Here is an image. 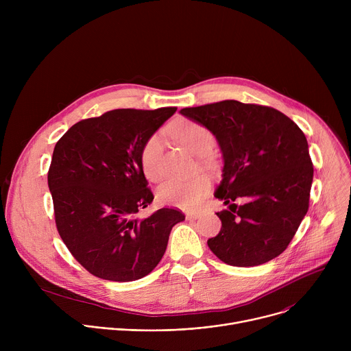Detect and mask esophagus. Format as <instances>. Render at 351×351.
<instances>
[{
  "label": "esophagus",
  "mask_w": 351,
  "mask_h": 351,
  "mask_svg": "<svg viewBox=\"0 0 351 351\" xmlns=\"http://www.w3.org/2000/svg\"><path fill=\"white\" fill-rule=\"evenodd\" d=\"M199 217V213H187L186 218L187 219H197Z\"/></svg>",
  "instance_id": "1"
}]
</instances>
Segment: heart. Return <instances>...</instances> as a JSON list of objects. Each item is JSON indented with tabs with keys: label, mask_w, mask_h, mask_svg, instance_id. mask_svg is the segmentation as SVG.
<instances>
[{
	"label": "heart",
	"mask_w": 351,
	"mask_h": 351,
	"mask_svg": "<svg viewBox=\"0 0 351 351\" xmlns=\"http://www.w3.org/2000/svg\"><path fill=\"white\" fill-rule=\"evenodd\" d=\"M169 132L179 144L197 156L210 153L215 141L213 132L207 126L190 119H178L172 122ZM162 149L164 141L158 133L149 136L141 147V169L147 179L153 182H158L162 178ZM210 187L211 180L206 175H195L189 179H169L158 187L157 197L162 204L191 210L199 204Z\"/></svg>",
	"instance_id": "heart-1"
}]
</instances>
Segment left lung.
<instances>
[{
  "instance_id": "obj_1",
  "label": "left lung",
  "mask_w": 351,
  "mask_h": 351,
  "mask_svg": "<svg viewBox=\"0 0 351 351\" xmlns=\"http://www.w3.org/2000/svg\"><path fill=\"white\" fill-rule=\"evenodd\" d=\"M180 114L207 126L223 154L215 197L229 210L217 213L222 228L207 241L211 252L233 267L261 265L282 254L310 204L314 167L303 130L275 108L234 99ZM237 197L243 206L231 204Z\"/></svg>"
}]
</instances>
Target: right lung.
Wrapping results in <instances>:
<instances>
[{
	"instance_id": "right-lung-1",
	"label": "right lung",
	"mask_w": 351,
	"mask_h": 351,
	"mask_svg": "<svg viewBox=\"0 0 351 351\" xmlns=\"http://www.w3.org/2000/svg\"><path fill=\"white\" fill-rule=\"evenodd\" d=\"M176 110H112L75 123L56 144L48 169L56 225L75 260L99 279L132 282L148 275L161 261L173 225L184 219L167 207L136 218L154 199L140 164L141 147Z\"/></svg>"
}]
</instances>
